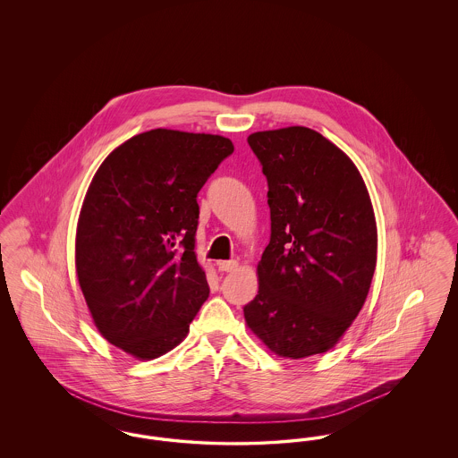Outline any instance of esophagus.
I'll list each match as a JSON object with an SVG mask.
<instances>
[{
    "label": "esophagus",
    "mask_w": 458,
    "mask_h": 458,
    "mask_svg": "<svg viewBox=\"0 0 458 458\" xmlns=\"http://www.w3.org/2000/svg\"><path fill=\"white\" fill-rule=\"evenodd\" d=\"M239 267V262L237 261H219L218 269L223 273H230V271H235Z\"/></svg>",
    "instance_id": "esophagus-1"
}]
</instances>
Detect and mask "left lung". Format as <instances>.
Instances as JSON below:
<instances>
[{"label": "left lung", "mask_w": 458, "mask_h": 458, "mask_svg": "<svg viewBox=\"0 0 458 458\" xmlns=\"http://www.w3.org/2000/svg\"><path fill=\"white\" fill-rule=\"evenodd\" d=\"M247 142L271 213L259 292L243 307L247 327L282 357L323 353L369 292L377 233L368 189L349 156L316 131H256Z\"/></svg>", "instance_id": "8db88e82"}]
</instances>
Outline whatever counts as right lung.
Masks as SVG:
<instances>
[{"label":"right lung","instance_id":"obj_1","mask_svg":"<svg viewBox=\"0 0 458 458\" xmlns=\"http://www.w3.org/2000/svg\"><path fill=\"white\" fill-rule=\"evenodd\" d=\"M233 153L230 139L156 131L105 159L82 204L77 276L90 316L118 349L149 360L174 349L209 297L197 262V194Z\"/></svg>","mask_w":458,"mask_h":458}]
</instances>
